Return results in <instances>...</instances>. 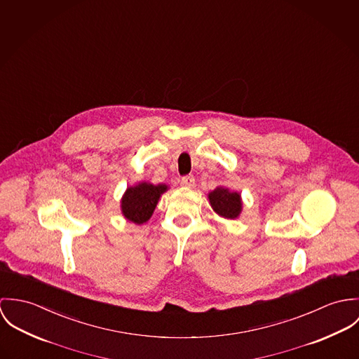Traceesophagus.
<instances>
[{"instance_id":"34e87169","label":"esophagus","mask_w":359,"mask_h":359,"mask_svg":"<svg viewBox=\"0 0 359 359\" xmlns=\"http://www.w3.org/2000/svg\"><path fill=\"white\" fill-rule=\"evenodd\" d=\"M194 183H196V179H194L193 175L182 177V184L186 186V187H191V186H194Z\"/></svg>"}]
</instances>
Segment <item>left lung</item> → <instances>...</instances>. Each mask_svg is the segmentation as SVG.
<instances>
[{
	"mask_svg": "<svg viewBox=\"0 0 359 359\" xmlns=\"http://www.w3.org/2000/svg\"><path fill=\"white\" fill-rule=\"evenodd\" d=\"M213 210L224 219H237L242 212V199L237 191H230L226 187H216L208 194Z\"/></svg>",
	"mask_w": 359,
	"mask_h": 359,
	"instance_id": "8db88e82",
	"label": "left lung"
}]
</instances>
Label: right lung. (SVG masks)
<instances>
[{
  "instance_id": "1",
  "label": "right lung",
  "mask_w": 359,
  "mask_h": 359,
  "mask_svg": "<svg viewBox=\"0 0 359 359\" xmlns=\"http://www.w3.org/2000/svg\"><path fill=\"white\" fill-rule=\"evenodd\" d=\"M166 190V184L154 186L147 182L128 187L121 199L122 215L135 224L146 223L153 216L161 194Z\"/></svg>"
}]
</instances>
